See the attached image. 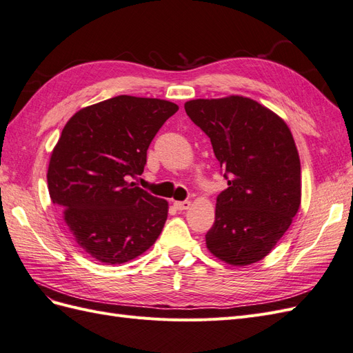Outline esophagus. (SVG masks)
I'll list each match as a JSON object with an SVG mask.
<instances>
[{
    "instance_id": "34e87169",
    "label": "esophagus",
    "mask_w": 353,
    "mask_h": 353,
    "mask_svg": "<svg viewBox=\"0 0 353 353\" xmlns=\"http://www.w3.org/2000/svg\"><path fill=\"white\" fill-rule=\"evenodd\" d=\"M174 206H175V209L176 210H187V209H190V206H191V201L190 200H184V201H175L174 203Z\"/></svg>"
}]
</instances>
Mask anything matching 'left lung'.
Returning a JSON list of instances; mask_svg holds the SVG:
<instances>
[{
  "label": "left lung",
  "mask_w": 353,
  "mask_h": 353,
  "mask_svg": "<svg viewBox=\"0 0 353 353\" xmlns=\"http://www.w3.org/2000/svg\"><path fill=\"white\" fill-rule=\"evenodd\" d=\"M205 132L223 178L206 245L234 266L263 259L292 225L301 206V159L285 122L241 95L184 104Z\"/></svg>",
  "instance_id": "8db88e82"
}]
</instances>
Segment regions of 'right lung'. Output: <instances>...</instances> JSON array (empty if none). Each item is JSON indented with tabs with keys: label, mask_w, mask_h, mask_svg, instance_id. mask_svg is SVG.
Listing matches in <instances>:
<instances>
[{
	"label": "right lung",
	"mask_w": 353,
	"mask_h": 353,
	"mask_svg": "<svg viewBox=\"0 0 353 353\" xmlns=\"http://www.w3.org/2000/svg\"><path fill=\"white\" fill-rule=\"evenodd\" d=\"M178 105L117 95L74 113L51 153L48 191L74 241L94 259L117 265L150 249L168 201L130 183L141 175L148 145Z\"/></svg>",
	"instance_id": "obj_1"
}]
</instances>
